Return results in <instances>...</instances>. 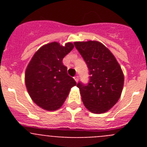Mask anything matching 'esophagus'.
I'll return each mask as SVG.
<instances>
[{
    "mask_svg": "<svg viewBox=\"0 0 147 147\" xmlns=\"http://www.w3.org/2000/svg\"><path fill=\"white\" fill-rule=\"evenodd\" d=\"M74 78L75 81H76V82H78V81H79V76H74Z\"/></svg>",
    "mask_w": 147,
    "mask_h": 147,
    "instance_id": "esophagus-1",
    "label": "esophagus"
}]
</instances>
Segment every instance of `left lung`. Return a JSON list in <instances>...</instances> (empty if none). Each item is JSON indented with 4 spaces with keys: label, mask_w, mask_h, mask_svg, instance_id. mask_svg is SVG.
Masks as SVG:
<instances>
[{
    "label": "left lung",
    "mask_w": 147,
    "mask_h": 147,
    "mask_svg": "<svg viewBox=\"0 0 147 147\" xmlns=\"http://www.w3.org/2000/svg\"><path fill=\"white\" fill-rule=\"evenodd\" d=\"M75 47L89 69L88 85L79 82L85 107L93 113H104L117 103L124 86V74L113 54L96 40L75 42Z\"/></svg>",
    "instance_id": "8db88e82"
}]
</instances>
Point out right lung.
I'll use <instances>...</instances> for the list:
<instances>
[{
    "label": "right lung",
    "instance_id": "obj_1",
    "mask_svg": "<svg viewBox=\"0 0 147 147\" xmlns=\"http://www.w3.org/2000/svg\"><path fill=\"white\" fill-rule=\"evenodd\" d=\"M74 47L72 42L45 44L35 52L25 72V84L30 97L37 106L48 111L60 108L76 85L67 75L62 59Z\"/></svg>",
    "mask_w": 147,
    "mask_h": 147
}]
</instances>
